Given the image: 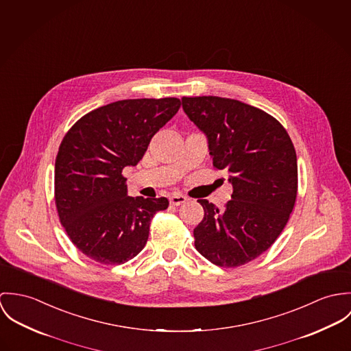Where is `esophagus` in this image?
<instances>
[{
    "instance_id": "obj_1",
    "label": "esophagus",
    "mask_w": 351,
    "mask_h": 351,
    "mask_svg": "<svg viewBox=\"0 0 351 351\" xmlns=\"http://www.w3.org/2000/svg\"><path fill=\"white\" fill-rule=\"evenodd\" d=\"M187 199H189V197L184 196V195L175 194L169 197V203L173 204V206H180V204L186 203Z\"/></svg>"
}]
</instances>
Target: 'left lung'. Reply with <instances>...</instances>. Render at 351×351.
I'll use <instances>...</instances> for the list:
<instances>
[{
  "instance_id": "1",
  "label": "left lung",
  "mask_w": 351,
  "mask_h": 351,
  "mask_svg": "<svg viewBox=\"0 0 351 351\" xmlns=\"http://www.w3.org/2000/svg\"><path fill=\"white\" fill-rule=\"evenodd\" d=\"M183 110L206 134L213 165L229 172L232 199L219 211L206 199L195 247L218 267H241L268 250L298 194V158L284 126L230 98L183 97Z\"/></svg>"
}]
</instances>
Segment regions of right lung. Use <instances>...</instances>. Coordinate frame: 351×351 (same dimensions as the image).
<instances>
[{"instance_id":"obj_1","label":"right lung","mask_w":351,"mask_h":351,"mask_svg":"<svg viewBox=\"0 0 351 351\" xmlns=\"http://www.w3.org/2000/svg\"><path fill=\"white\" fill-rule=\"evenodd\" d=\"M180 105L178 98L117 101L66 133L55 161V203L66 233L88 258L119 265L144 249L154 215L169 202L128 196L122 169L143 158Z\"/></svg>"}]
</instances>
